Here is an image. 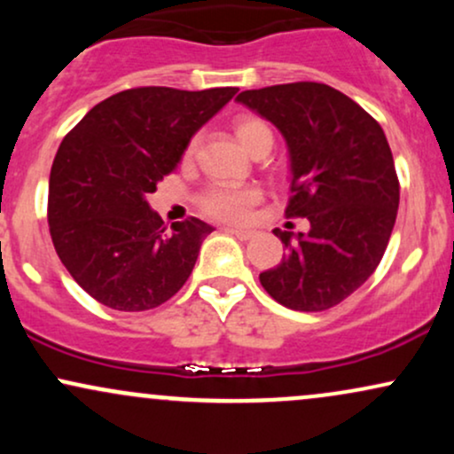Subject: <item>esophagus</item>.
<instances>
[{
	"mask_svg": "<svg viewBox=\"0 0 454 454\" xmlns=\"http://www.w3.org/2000/svg\"><path fill=\"white\" fill-rule=\"evenodd\" d=\"M223 231H226V232H231V234H234V237H237V239H241V241H249V239H254V237H256V231H249V228H237V226H228V228H223Z\"/></svg>",
	"mask_w": 454,
	"mask_h": 454,
	"instance_id": "esophagus-1",
	"label": "esophagus"
}]
</instances>
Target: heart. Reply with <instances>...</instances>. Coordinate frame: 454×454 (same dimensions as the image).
I'll return each instance as SVG.
<instances>
[{
	"instance_id": "obj_1",
	"label": "heart",
	"mask_w": 454,
	"mask_h": 454,
	"mask_svg": "<svg viewBox=\"0 0 454 454\" xmlns=\"http://www.w3.org/2000/svg\"><path fill=\"white\" fill-rule=\"evenodd\" d=\"M234 134H237L239 143L243 145L249 153H258V151L273 147V132H270L269 123L258 117H239L234 121ZM196 138H192L185 147V158H190L196 151ZM262 200V192L254 185H211L209 190L202 192L200 211L211 220L220 222H243L252 215L254 207Z\"/></svg>"
}]
</instances>
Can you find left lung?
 <instances>
[{"mask_svg": "<svg viewBox=\"0 0 454 454\" xmlns=\"http://www.w3.org/2000/svg\"><path fill=\"white\" fill-rule=\"evenodd\" d=\"M237 100L284 134L293 168L286 217L309 220L296 239L275 228L286 254L260 284L288 309H331L372 278L397 220L399 179L384 129L325 82L249 90Z\"/></svg>", "mask_w": 454, "mask_h": 454, "instance_id": "obj_1", "label": "left lung"}]
</instances>
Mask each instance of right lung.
Here are the masks:
<instances>
[{
    "label": "right lung",
    "mask_w": 454,
    "mask_h": 454,
    "mask_svg": "<svg viewBox=\"0 0 454 454\" xmlns=\"http://www.w3.org/2000/svg\"><path fill=\"white\" fill-rule=\"evenodd\" d=\"M237 91L134 87L96 104L61 140L49 179L51 239L98 303L147 311L184 288L213 228L198 217L164 226L145 198Z\"/></svg>",
    "instance_id": "obj_1"
}]
</instances>
